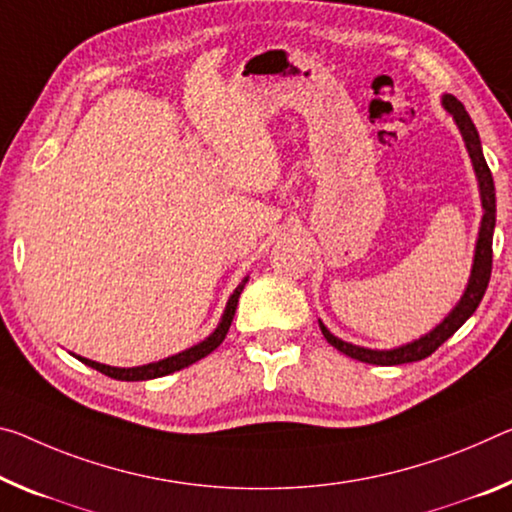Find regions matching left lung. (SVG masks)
I'll return each mask as SVG.
<instances>
[{
    "instance_id": "obj_1",
    "label": "left lung",
    "mask_w": 512,
    "mask_h": 512,
    "mask_svg": "<svg viewBox=\"0 0 512 512\" xmlns=\"http://www.w3.org/2000/svg\"><path fill=\"white\" fill-rule=\"evenodd\" d=\"M444 109L451 113L456 125L460 127L462 139H465L467 152L472 157V164L478 177V189H481V202H483V221H481V232H478V241H476V255H474V269H472V278H469V285L465 289V296L460 298V303L453 307V312L446 316V319L437 326L435 330L428 332L417 342L405 344L401 348H394V351H371V348H362V346H353L348 342H342L335 335H330V330L321 326L323 337L328 339L330 346H335L337 351H342L344 355L353 360L367 362V364H380V367H392V364H405V362H417L424 360L428 355L435 353L446 339H449L453 332H456L462 323H465L469 316L476 312L478 303H481L485 296V289H488L490 275H492V234H494V221H497V200H494V182H492V173L488 168V161L483 157L481 150V139H478V132L469 118V113L462 107V102L456 100L453 95H444L442 97Z\"/></svg>"
}]
</instances>
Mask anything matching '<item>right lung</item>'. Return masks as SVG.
Listing matches in <instances>:
<instances>
[{"label":"right lung","mask_w":512,"mask_h":512,"mask_svg":"<svg viewBox=\"0 0 512 512\" xmlns=\"http://www.w3.org/2000/svg\"><path fill=\"white\" fill-rule=\"evenodd\" d=\"M246 282H248V278H243L241 285L234 289V294L230 296V300H227L225 314H223L221 323H218V328L205 339V342H200L198 346L189 348V351H182V353L173 355V358H166V360H159V362H152V364H143V367H132V369L107 367V364H100V362H93V360H86V358H79V360L88 364V367H93L100 373H104V376L116 378V380H150V378H161V376H168V373H175V371H180L184 367H189V364L202 360L205 355L212 353L214 348L223 344L227 330H230V326H232L234 312H237L239 296H241L243 287H246Z\"/></svg>","instance_id":"add662e5"}]
</instances>
